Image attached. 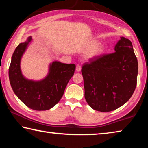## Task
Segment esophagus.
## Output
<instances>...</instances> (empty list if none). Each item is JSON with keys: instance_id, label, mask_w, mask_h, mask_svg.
I'll return each mask as SVG.
<instances>
[{"instance_id": "34e87169", "label": "esophagus", "mask_w": 148, "mask_h": 148, "mask_svg": "<svg viewBox=\"0 0 148 148\" xmlns=\"http://www.w3.org/2000/svg\"><path fill=\"white\" fill-rule=\"evenodd\" d=\"M81 69H82V67H81V66H80L79 64H77V66H76V71L77 72H79L80 71H81Z\"/></svg>"}]
</instances>
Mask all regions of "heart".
Segmentation results:
<instances>
[{
    "label": "heart",
    "instance_id": "heart-1",
    "mask_svg": "<svg viewBox=\"0 0 148 148\" xmlns=\"http://www.w3.org/2000/svg\"><path fill=\"white\" fill-rule=\"evenodd\" d=\"M96 42H97L95 40H92L86 45V47H89L91 46H92L87 50L86 53V56L87 59L95 58V57L100 56V55L103 52L104 47L101 44L95 45L96 44ZM93 45H94V46H93Z\"/></svg>",
    "mask_w": 148,
    "mask_h": 148
}]
</instances>
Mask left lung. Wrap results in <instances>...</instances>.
<instances>
[{
  "label": "left lung",
  "mask_w": 148,
  "mask_h": 148,
  "mask_svg": "<svg viewBox=\"0 0 148 148\" xmlns=\"http://www.w3.org/2000/svg\"><path fill=\"white\" fill-rule=\"evenodd\" d=\"M114 50L89 59L82 66L85 98L97 111L117 109L129 101L136 88L138 69L132 42L121 37Z\"/></svg>",
  "instance_id": "8db88e82"
}]
</instances>
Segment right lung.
I'll use <instances>...</instances> for the list:
<instances>
[{"label": "right lung", "mask_w": 148, "mask_h": 148, "mask_svg": "<svg viewBox=\"0 0 148 148\" xmlns=\"http://www.w3.org/2000/svg\"><path fill=\"white\" fill-rule=\"evenodd\" d=\"M31 38L20 43L15 49L9 67V79L16 96L27 107L34 110H47L58 103L69 80L74 74L76 65L55 61L43 80L34 82L25 78L20 69L22 55Z\"/></svg>", "instance_id": "obj_1"}]
</instances>
